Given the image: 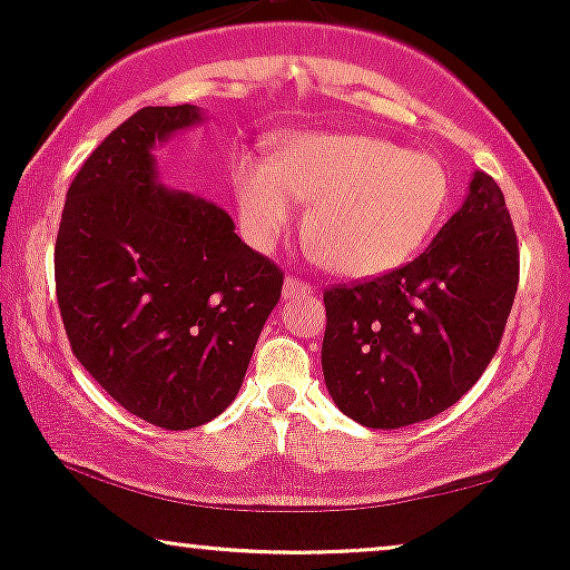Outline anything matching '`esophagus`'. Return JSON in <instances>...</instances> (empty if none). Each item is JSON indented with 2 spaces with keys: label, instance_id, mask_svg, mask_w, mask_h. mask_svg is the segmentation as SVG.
Here are the masks:
<instances>
[{
  "label": "esophagus",
  "instance_id": "34e87169",
  "mask_svg": "<svg viewBox=\"0 0 570 570\" xmlns=\"http://www.w3.org/2000/svg\"><path fill=\"white\" fill-rule=\"evenodd\" d=\"M311 293H314V285H308L306 279H298V277H287L285 285H283L285 301L301 298V295H311Z\"/></svg>",
  "mask_w": 570,
  "mask_h": 570
}]
</instances>
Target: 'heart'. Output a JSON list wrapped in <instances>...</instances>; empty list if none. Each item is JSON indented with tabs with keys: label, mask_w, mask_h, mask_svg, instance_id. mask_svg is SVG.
Masks as SVG:
<instances>
[{
	"label": "heart",
	"mask_w": 570,
	"mask_h": 570,
	"mask_svg": "<svg viewBox=\"0 0 570 570\" xmlns=\"http://www.w3.org/2000/svg\"><path fill=\"white\" fill-rule=\"evenodd\" d=\"M238 215L254 246H272L314 202L308 233L340 275L371 277L415 256L449 205L439 160L365 135H298L264 160L233 163Z\"/></svg>",
	"instance_id": "obj_1"
}]
</instances>
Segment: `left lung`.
I'll use <instances>...</instances> for the list:
<instances>
[{
  "label": "left lung",
  "mask_w": 570,
  "mask_h": 570,
  "mask_svg": "<svg viewBox=\"0 0 570 570\" xmlns=\"http://www.w3.org/2000/svg\"><path fill=\"white\" fill-rule=\"evenodd\" d=\"M517 285V230L501 186L478 170L417 259L324 291L322 368L334 404L376 431L451 407L493 361Z\"/></svg>",
  "instance_id": "8db88e82"
}]
</instances>
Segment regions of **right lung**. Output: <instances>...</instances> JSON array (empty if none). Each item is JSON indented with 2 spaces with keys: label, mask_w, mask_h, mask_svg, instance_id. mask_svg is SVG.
I'll return each instance as SVG.
<instances>
[{
  "label": "right lung",
  "mask_w": 570,
  "mask_h": 570,
  "mask_svg": "<svg viewBox=\"0 0 570 570\" xmlns=\"http://www.w3.org/2000/svg\"><path fill=\"white\" fill-rule=\"evenodd\" d=\"M202 121L197 106H147L77 170L53 275L69 345L131 415L189 431L244 384L283 269L236 236L230 215L158 181L153 147Z\"/></svg>",
  "instance_id": "right-lung-1"
}]
</instances>
